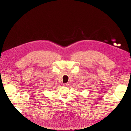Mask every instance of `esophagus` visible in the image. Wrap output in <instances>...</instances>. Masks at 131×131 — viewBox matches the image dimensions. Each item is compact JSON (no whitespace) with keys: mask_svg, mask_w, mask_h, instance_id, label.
<instances>
[{"mask_svg":"<svg viewBox=\"0 0 131 131\" xmlns=\"http://www.w3.org/2000/svg\"><path fill=\"white\" fill-rule=\"evenodd\" d=\"M68 84H68V83H64V84H63V85L65 86H67L68 85Z\"/></svg>","mask_w":131,"mask_h":131,"instance_id":"obj_1","label":"esophagus"}]
</instances>
